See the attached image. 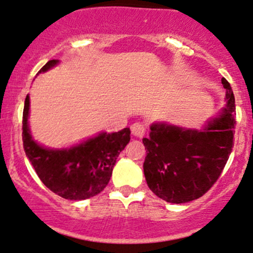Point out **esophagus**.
Segmentation results:
<instances>
[{"mask_svg": "<svg viewBox=\"0 0 253 253\" xmlns=\"http://www.w3.org/2000/svg\"><path fill=\"white\" fill-rule=\"evenodd\" d=\"M130 130H132L133 135L141 138L145 134V126L141 123H134L130 126Z\"/></svg>", "mask_w": 253, "mask_h": 253, "instance_id": "34e87169", "label": "esophagus"}]
</instances>
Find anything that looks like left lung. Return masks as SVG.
Wrapping results in <instances>:
<instances>
[{
  "mask_svg": "<svg viewBox=\"0 0 253 253\" xmlns=\"http://www.w3.org/2000/svg\"><path fill=\"white\" fill-rule=\"evenodd\" d=\"M225 107L201 129L185 128L169 123H153L146 150L144 175L157 196L170 203L199 199L221 175L233 147L236 104L225 78Z\"/></svg>",
  "mask_w": 253,
  "mask_h": 253,
  "instance_id": "left-lung-1",
  "label": "left lung"
}]
</instances>
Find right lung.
Instances as JSON below:
<instances>
[{"label": "right lung", "mask_w": 253, "mask_h": 253, "mask_svg": "<svg viewBox=\"0 0 253 253\" xmlns=\"http://www.w3.org/2000/svg\"><path fill=\"white\" fill-rule=\"evenodd\" d=\"M59 64L48 60L38 75ZM30 96H26L22 115V140L26 156L37 175L51 191L66 200H86L100 194L108 184L113 168L130 139L129 128L119 132H101L80 144L63 149L40 145L31 134Z\"/></svg>", "instance_id": "1"}]
</instances>
